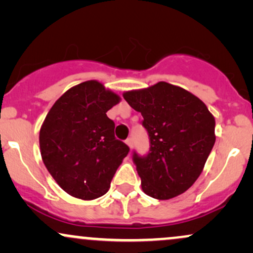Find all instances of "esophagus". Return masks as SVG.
<instances>
[{
	"instance_id": "obj_1",
	"label": "esophagus",
	"mask_w": 253,
	"mask_h": 253,
	"mask_svg": "<svg viewBox=\"0 0 253 253\" xmlns=\"http://www.w3.org/2000/svg\"><path fill=\"white\" fill-rule=\"evenodd\" d=\"M126 144H127V146L129 147V150L132 149V146H133V141H132V139H130V138L127 139V140H126Z\"/></svg>"
}]
</instances>
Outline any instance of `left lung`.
Instances as JSON below:
<instances>
[{"instance_id": "left-lung-1", "label": "left lung", "mask_w": 253, "mask_h": 253, "mask_svg": "<svg viewBox=\"0 0 253 253\" xmlns=\"http://www.w3.org/2000/svg\"><path fill=\"white\" fill-rule=\"evenodd\" d=\"M123 96L141 113L150 136L147 156L133 155L141 189L157 200L181 195L201 175L215 143L213 114L190 91L167 82Z\"/></svg>"}]
</instances>
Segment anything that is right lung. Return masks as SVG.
I'll list each match as a JSON object with an SVG mask.
<instances>
[{"label":"right lung","mask_w":253,"mask_h":253,"mask_svg":"<svg viewBox=\"0 0 253 253\" xmlns=\"http://www.w3.org/2000/svg\"><path fill=\"white\" fill-rule=\"evenodd\" d=\"M120 100L102 83L86 81L64 92L46 115L39 133L40 153L69 195L81 200L104 195L128 155V146L115 139V125L106 114Z\"/></svg>","instance_id":"right-lung-1"}]
</instances>
